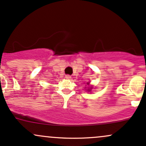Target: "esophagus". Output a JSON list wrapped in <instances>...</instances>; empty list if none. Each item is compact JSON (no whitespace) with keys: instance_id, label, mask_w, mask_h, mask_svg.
<instances>
[{"instance_id":"esophagus-1","label":"esophagus","mask_w":146,"mask_h":146,"mask_svg":"<svg viewBox=\"0 0 146 146\" xmlns=\"http://www.w3.org/2000/svg\"><path fill=\"white\" fill-rule=\"evenodd\" d=\"M65 78H67V79H70V78H71V76L70 75H65Z\"/></svg>"}]
</instances>
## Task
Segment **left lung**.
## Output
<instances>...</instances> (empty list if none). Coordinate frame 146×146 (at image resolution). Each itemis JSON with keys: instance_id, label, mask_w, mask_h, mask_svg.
<instances>
[{"instance_id": "1", "label": "left lung", "mask_w": 146, "mask_h": 146, "mask_svg": "<svg viewBox=\"0 0 146 146\" xmlns=\"http://www.w3.org/2000/svg\"><path fill=\"white\" fill-rule=\"evenodd\" d=\"M88 91H90V89H89V90H88Z\"/></svg>"}]
</instances>
